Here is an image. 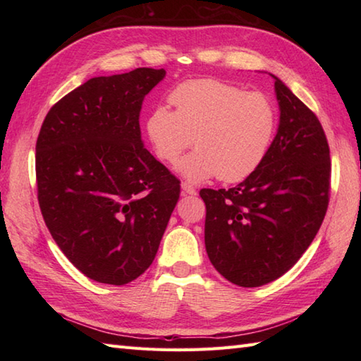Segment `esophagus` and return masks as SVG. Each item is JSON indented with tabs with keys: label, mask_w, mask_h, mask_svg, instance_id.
<instances>
[{
	"label": "esophagus",
	"mask_w": 361,
	"mask_h": 361,
	"mask_svg": "<svg viewBox=\"0 0 361 361\" xmlns=\"http://www.w3.org/2000/svg\"><path fill=\"white\" fill-rule=\"evenodd\" d=\"M181 189H183V192L188 194V195H195L197 194L195 188L192 185H189V183H186V181L181 183Z\"/></svg>",
	"instance_id": "obj_1"
}]
</instances>
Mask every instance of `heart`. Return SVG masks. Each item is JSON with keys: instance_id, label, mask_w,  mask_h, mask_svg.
Listing matches in <instances>:
<instances>
[{"instance_id": "b5f03b06", "label": "heart", "mask_w": 361, "mask_h": 361, "mask_svg": "<svg viewBox=\"0 0 361 361\" xmlns=\"http://www.w3.org/2000/svg\"><path fill=\"white\" fill-rule=\"evenodd\" d=\"M171 102L175 110L153 106L145 130L158 158L171 164L195 141L198 149L176 166L188 181H242L264 163L278 128V110L268 96L198 79L180 83Z\"/></svg>"}]
</instances>
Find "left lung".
I'll list each match as a JSON object with an SVG mask.
<instances>
[{
  "instance_id": "left-lung-1",
  "label": "left lung",
  "mask_w": 361,
  "mask_h": 361,
  "mask_svg": "<svg viewBox=\"0 0 361 361\" xmlns=\"http://www.w3.org/2000/svg\"><path fill=\"white\" fill-rule=\"evenodd\" d=\"M274 90L279 128L264 163L235 188L200 190L206 252L240 287L265 286L287 273L315 239L331 197L323 126L278 78Z\"/></svg>"
}]
</instances>
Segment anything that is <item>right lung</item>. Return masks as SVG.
Instances as JSON below:
<instances>
[{
  "mask_svg": "<svg viewBox=\"0 0 361 361\" xmlns=\"http://www.w3.org/2000/svg\"><path fill=\"white\" fill-rule=\"evenodd\" d=\"M153 68L93 78L51 106L35 144L38 204L52 239L87 278L124 286L157 256L180 180L144 147Z\"/></svg>",
  "mask_w": 361,
  "mask_h": 361,
  "instance_id": "obj_1",
  "label": "right lung"
}]
</instances>
